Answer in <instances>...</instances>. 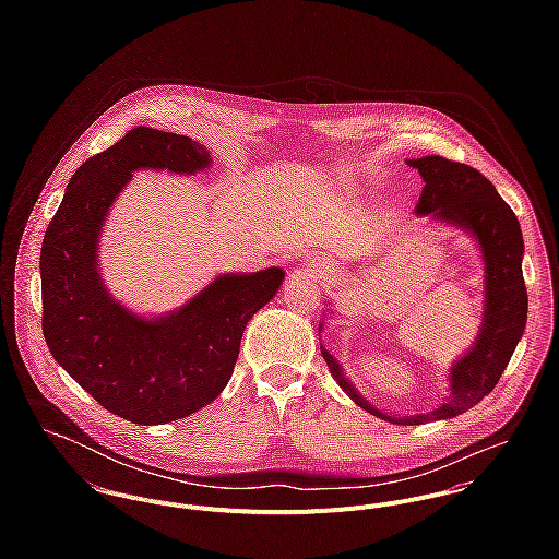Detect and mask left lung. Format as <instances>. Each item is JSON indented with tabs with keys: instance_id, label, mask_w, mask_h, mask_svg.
Here are the masks:
<instances>
[{
	"instance_id": "obj_1",
	"label": "left lung",
	"mask_w": 559,
	"mask_h": 559,
	"mask_svg": "<svg viewBox=\"0 0 559 559\" xmlns=\"http://www.w3.org/2000/svg\"><path fill=\"white\" fill-rule=\"evenodd\" d=\"M424 178L417 215L452 224L469 233L484 258V319L474 346L450 370V396L430 413L388 415L361 399L342 366L322 346V357L337 385L355 404L392 424L415 426L456 417L488 396L501 379L527 322V288L523 280V235L516 215L476 167L443 157L406 160ZM322 326V322H320ZM319 326V329H320Z\"/></svg>"
}]
</instances>
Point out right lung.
Instances as JSON below:
<instances>
[{"mask_svg": "<svg viewBox=\"0 0 559 559\" xmlns=\"http://www.w3.org/2000/svg\"><path fill=\"white\" fill-rule=\"evenodd\" d=\"M209 165V151L191 138L131 129L73 174L43 239L45 342L92 399L133 424L176 421L217 399L233 377L245 324L284 280L277 266L219 275L160 319L138 317L107 293L96 249L133 171L195 174Z\"/></svg>", "mask_w": 559, "mask_h": 559, "instance_id": "obj_1", "label": "right lung"}]
</instances>
